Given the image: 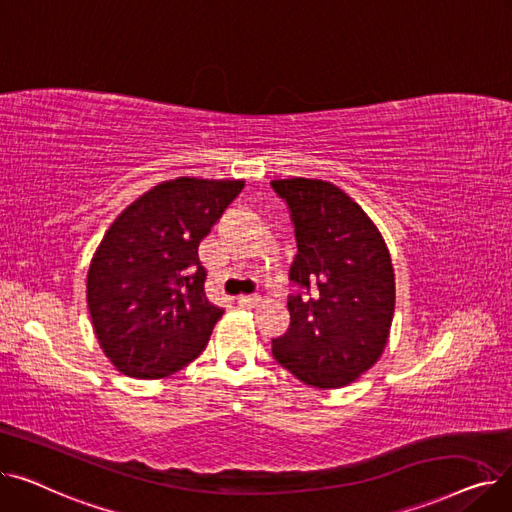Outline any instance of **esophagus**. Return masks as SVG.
Returning <instances> with one entry per match:
<instances>
[{"label": "esophagus", "mask_w": 512, "mask_h": 512, "mask_svg": "<svg viewBox=\"0 0 512 512\" xmlns=\"http://www.w3.org/2000/svg\"><path fill=\"white\" fill-rule=\"evenodd\" d=\"M261 303V297L259 294H245V297H238V305L240 307H247V309H253Z\"/></svg>", "instance_id": "esophagus-1"}]
</instances>
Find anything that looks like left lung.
<instances>
[{"label":"left lung","mask_w":512,"mask_h":512,"mask_svg":"<svg viewBox=\"0 0 512 512\" xmlns=\"http://www.w3.org/2000/svg\"><path fill=\"white\" fill-rule=\"evenodd\" d=\"M288 205L297 255L288 280L290 326L274 359L315 388L355 382L384 353L394 317V270L367 213L326 180H272Z\"/></svg>","instance_id":"8db88e82"}]
</instances>
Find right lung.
Here are the masks:
<instances>
[{
  "label": "right lung",
  "instance_id": "1",
  "mask_svg": "<svg viewBox=\"0 0 512 512\" xmlns=\"http://www.w3.org/2000/svg\"><path fill=\"white\" fill-rule=\"evenodd\" d=\"M242 186L188 176L161 182L105 232L87 305L103 353L130 378H166L203 353L224 309L205 297L197 249Z\"/></svg>",
  "mask_w": 512,
  "mask_h": 512
}]
</instances>
